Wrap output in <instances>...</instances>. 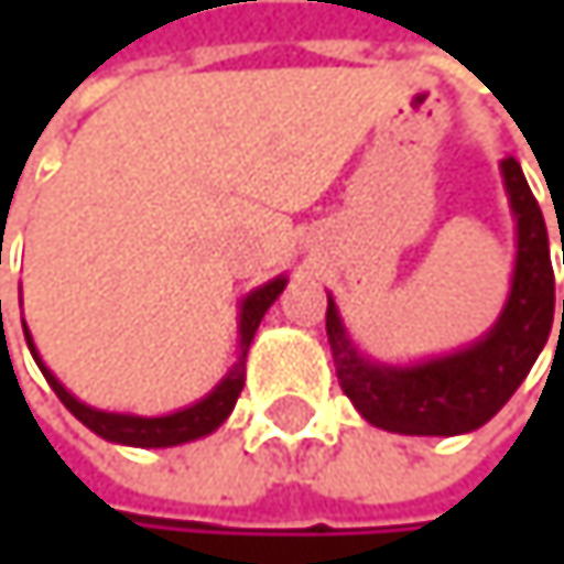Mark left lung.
<instances>
[{
    "label": "left lung",
    "mask_w": 564,
    "mask_h": 564,
    "mask_svg": "<svg viewBox=\"0 0 564 564\" xmlns=\"http://www.w3.org/2000/svg\"><path fill=\"white\" fill-rule=\"evenodd\" d=\"M500 172L516 221V264L507 303L497 323L477 343L411 366L376 362L356 349L339 306L329 296L326 336L339 386L356 404V411L382 431L454 437L484 427L522 386L552 333L555 274L549 258L545 218L512 156L500 163Z\"/></svg>",
    "instance_id": "obj_1"
}]
</instances>
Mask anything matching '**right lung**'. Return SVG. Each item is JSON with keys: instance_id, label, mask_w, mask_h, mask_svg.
Masks as SVG:
<instances>
[{"instance_id": "obj_1", "label": "right lung", "mask_w": 564, "mask_h": 564, "mask_svg": "<svg viewBox=\"0 0 564 564\" xmlns=\"http://www.w3.org/2000/svg\"><path fill=\"white\" fill-rule=\"evenodd\" d=\"M286 286V278H274L264 286L251 290L241 306H238V362L228 369V376L205 394L198 398L195 404L188 408H178L172 414H156V417H143V414H127V411H100V408H90L84 401H77L74 394L67 392L61 382L55 379V372L42 362L39 349H35V339L29 333V326L22 323L25 329V343L42 369V376L48 379V386L55 389V394L64 401V408L84 424L90 427L97 437L110 441V444H127V447H175V444H188V441H198L205 434H212L215 427L225 424V417L235 411V401L245 389V359H248V349H251V339L264 319V313L271 310V303L278 300ZM2 306V303H0Z\"/></svg>"}]
</instances>
